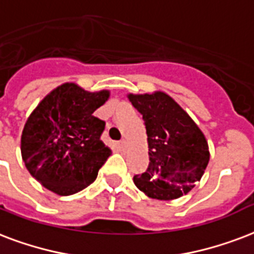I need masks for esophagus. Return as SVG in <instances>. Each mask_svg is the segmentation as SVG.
Here are the masks:
<instances>
[{
  "instance_id": "34e87169",
  "label": "esophagus",
  "mask_w": 254,
  "mask_h": 254,
  "mask_svg": "<svg viewBox=\"0 0 254 254\" xmlns=\"http://www.w3.org/2000/svg\"><path fill=\"white\" fill-rule=\"evenodd\" d=\"M120 146H121V149H123V150H125V149L127 148V140H121V142H120Z\"/></svg>"
}]
</instances>
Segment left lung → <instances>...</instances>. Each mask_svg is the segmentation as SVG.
I'll return each mask as SVG.
<instances>
[{"mask_svg": "<svg viewBox=\"0 0 254 254\" xmlns=\"http://www.w3.org/2000/svg\"><path fill=\"white\" fill-rule=\"evenodd\" d=\"M127 98L142 114L148 134L149 165L144 173L133 177L135 187L156 200L187 194L208 166L204 133L166 93L129 94Z\"/></svg>", "mask_w": 254, "mask_h": 254, "instance_id": "8db88e82", "label": "left lung"}]
</instances>
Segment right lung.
Masks as SVG:
<instances>
[{"label": "right lung", "instance_id": "right-lung-1", "mask_svg": "<svg viewBox=\"0 0 254 254\" xmlns=\"http://www.w3.org/2000/svg\"><path fill=\"white\" fill-rule=\"evenodd\" d=\"M108 98V90L90 93L66 82L33 110L21 135V154L46 189L69 196L96 180L112 150L101 141L105 123L93 113Z\"/></svg>", "mask_w": 254, "mask_h": 254}]
</instances>
